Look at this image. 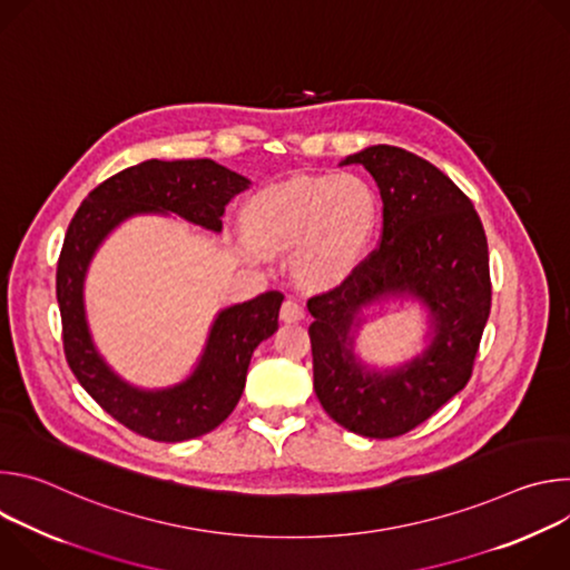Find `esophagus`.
Segmentation results:
<instances>
[{
  "instance_id": "1",
  "label": "esophagus",
  "mask_w": 570,
  "mask_h": 570,
  "mask_svg": "<svg viewBox=\"0 0 570 570\" xmlns=\"http://www.w3.org/2000/svg\"><path fill=\"white\" fill-rule=\"evenodd\" d=\"M279 317H282V322H299L302 317H304V308H302V304H297L295 299H286L284 304H282V311H279Z\"/></svg>"
}]
</instances>
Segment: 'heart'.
Returning <instances> with one entry per match:
<instances>
[{"label":"heart","instance_id":"heart-1","mask_svg":"<svg viewBox=\"0 0 570 570\" xmlns=\"http://www.w3.org/2000/svg\"><path fill=\"white\" fill-rule=\"evenodd\" d=\"M376 212V194L361 176H304L259 191L243 207L240 223L257 253L295 250L297 279L306 286H330L363 255Z\"/></svg>","mask_w":570,"mask_h":570}]
</instances>
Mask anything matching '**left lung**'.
Instances as JSON below:
<instances>
[{
  "mask_svg": "<svg viewBox=\"0 0 570 570\" xmlns=\"http://www.w3.org/2000/svg\"><path fill=\"white\" fill-rule=\"evenodd\" d=\"M383 200L379 248L336 288L308 299L313 390L343 429L374 440L413 431L469 381L492 306L490 250L471 200L424 157L379 144L347 155ZM417 301L428 347L394 368L363 362L355 334L364 311Z\"/></svg>",
  "mask_w": 570,
  "mask_h": 570,
  "instance_id": "left-lung-1",
  "label": "left lung"
}]
</instances>
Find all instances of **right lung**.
<instances>
[{
    "instance_id": "obj_1",
    "label": "right lung",
    "mask_w": 570,
    "mask_h": 570,
    "mask_svg": "<svg viewBox=\"0 0 570 570\" xmlns=\"http://www.w3.org/2000/svg\"><path fill=\"white\" fill-rule=\"evenodd\" d=\"M250 180L214 159H146L101 183L73 214L56 271L67 363L101 409L126 429L183 442L214 431L238 403L255 350L279 327L284 295L268 291L216 313L194 370L167 387H137L121 379L92 341L86 279L104 240L132 216H178L209 232L223 229L225 205Z\"/></svg>"
}]
</instances>
